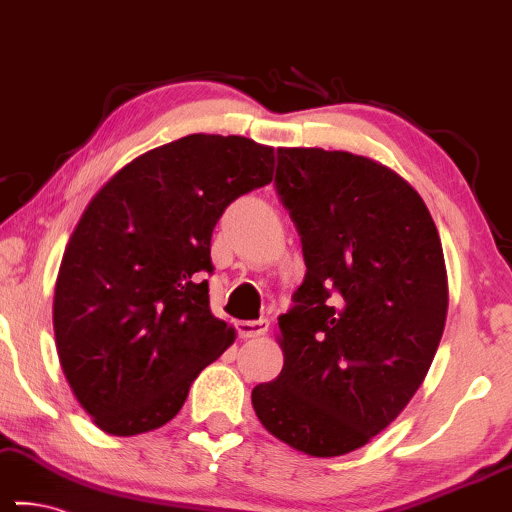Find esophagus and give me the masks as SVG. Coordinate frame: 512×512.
I'll use <instances>...</instances> for the list:
<instances>
[{"label":"esophagus","instance_id":"esophagus-1","mask_svg":"<svg viewBox=\"0 0 512 512\" xmlns=\"http://www.w3.org/2000/svg\"><path fill=\"white\" fill-rule=\"evenodd\" d=\"M235 328H238V335L242 339H249V337H261L268 332L270 323L265 321V318H261V321H238L235 323Z\"/></svg>","mask_w":512,"mask_h":512}]
</instances>
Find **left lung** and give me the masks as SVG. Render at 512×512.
I'll use <instances>...</instances> for the list:
<instances>
[{
    "mask_svg": "<svg viewBox=\"0 0 512 512\" xmlns=\"http://www.w3.org/2000/svg\"><path fill=\"white\" fill-rule=\"evenodd\" d=\"M277 194L307 274L279 316L281 374L251 404L281 443L339 457L374 439L425 381L448 316V272L425 201L379 161L279 147Z\"/></svg>",
    "mask_w": 512,
    "mask_h": 512,
    "instance_id": "left-lung-1",
    "label": "left lung"
}]
</instances>
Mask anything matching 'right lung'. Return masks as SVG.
Wrapping results in <instances>:
<instances>
[{"label": "right lung", "instance_id": "obj_1", "mask_svg": "<svg viewBox=\"0 0 512 512\" xmlns=\"http://www.w3.org/2000/svg\"><path fill=\"white\" fill-rule=\"evenodd\" d=\"M274 147L191 133L140 154L87 203L53 300L62 372L113 436L164 427L189 385L235 342L205 272L226 205L272 182Z\"/></svg>", "mask_w": 512, "mask_h": 512}]
</instances>
